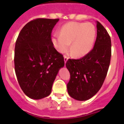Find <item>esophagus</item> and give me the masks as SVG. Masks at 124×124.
<instances>
[{
	"label": "esophagus",
	"mask_w": 124,
	"mask_h": 124,
	"mask_svg": "<svg viewBox=\"0 0 124 124\" xmlns=\"http://www.w3.org/2000/svg\"><path fill=\"white\" fill-rule=\"evenodd\" d=\"M68 60V57L67 56L64 55V63H66V61H67V60Z\"/></svg>",
	"instance_id": "1"
}]
</instances>
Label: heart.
<instances>
[{"instance_id": "obj_1", "label": "heart", "mask_w": 124, "mask_h": 124, "mask_svg": "<svg viewBox=\"0 0 124 124\" xmlns=\"http://www.w3.org/2000/svg\"><path fill=\"white\" fill-rule=\"evenodd\" d=\"M96 34V28L93 24L72 22L63 25L60 34H54L52 42L56 49L61 53L68 51L71 42V51L73 54L82 56L92 50Z\"/></svg>"}]
</instances>
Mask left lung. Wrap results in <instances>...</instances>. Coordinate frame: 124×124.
<instances>
[{"label": "left lung", "instance_id": "obj_1", "mask_svg": "<svg viewBox=\"0 0 124 124\" xmlns=\"http://www.w3.org/2000/svg\"><path fill=\"white\" fill-rule=\"evenodd\" d=\"M111 58V40L109 33L97 22V37L93 48L79 59H68L66 66L70 73L68 94L74 99L86 101L102 86Z\"/></svg>", "mask_w": 124, "mask_h": 124}]
</instances>
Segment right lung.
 Returning a JSON list of instances; mask_svg holds the SVG:
<instances>
[{"label":"right lung","mask_w":124,"mask_h":124,"mask_svg":"<svg viewBox=\"0 0 124 124\" xmlns=\"http://www.w3.org/2000/svg\"><path fill=\"white\" fill-rule=\"evenodd\" d=\"M59 18H38L23 27L15 42L14 65L20 86L30 98L49 96L64 57L53 46L51 32Z\"/></svg>","instance_id":"add662e5"}]
</instances>
